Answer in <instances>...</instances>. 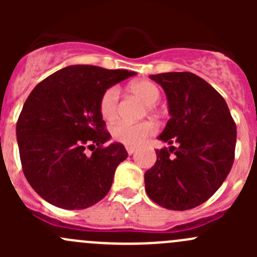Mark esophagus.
Masks as SVG:
<instances>
[{"label":"esophagus","instance_id":"esophagus-1","mask_svg":"<svg viewBox=\"0 0 257 257\" xmlns=\"http://www.w3.org/2000/svg\"><path fill=\"white\" fill-rule=\"evenodd\" d=\"M125 149H126V152H128L129 155H132V154H133V153L137 152V148L136 147H129V145L125 148Z\"/></svg>","mask_w":257,"mask_h":257}]
</instances>
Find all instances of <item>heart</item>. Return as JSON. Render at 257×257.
<instances>
[{
	"label": "heart",
	"instance_id": "1",
	"mask_svg": "<svg viewBox=\"0 0 257 257\" xmlns=\"http://www.w3.org/2000/svg\"><path fill=\"white\" fill-rule=\"evenodd\" d=\"M128 90L138 97L149 112L154 110V105L159 102L160 93L159 87L150 80H137L128 85ZM119 90L118 88L110 87L102 94L99 100V112L105 120H114L118 115ZM157 128L149 120L139 121V123H126L119 121L112 126V138L118 143L129 147L142 144L148 137L153 136Z\"/></svg>",
	"mask_w": 257,
	"mask_h": 257
}]
</instances>
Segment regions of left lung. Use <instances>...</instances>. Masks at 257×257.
Instances as JSON below:
<instances>
[{
	"label": "left lung",
	"instance_id": "left-lung-1",
	"mask_svg": "<svg viewBox=\"0 0 257 257\" xmlns=\"http://www.w3.org/2000/svg\"><path fill=\"white\" fill-rule=\"evenodd\" d=\"M167 94L172 118L158 139L172 145L157 152L144 175L145 191L158 205L189 210L221 186L235 159L236 124L224 98L190 72L150 76Z\"/></svg>",
	"mask_w": 257,
	"mask_h": 257
}]
</instances>
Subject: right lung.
<instances>
[{"label":"right lung","instance_id":"obj_1","mask_svg":"<svg viewBox=\"0 0 257 257\" xmlns=\"http://www.w3.org/2000/svg\"><path fill=\"white\" fill-rule=\"evenodd\" d=\"M134 74L69 66L30 93L16 125L21 164L33 190L49 204L87 209L110 190L114 172L128 153L120 143L105 145L110 134L99 100L108 88Z\"/></svg>","mask_w":257,"mask_h":257}]
</instances>
